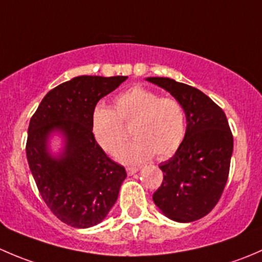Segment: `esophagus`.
<instances>
[{
	"mask_svg": "<svg viewBox=\"0 0 262 262\" xmlns=\"http://www.w3.org/2000/svg\"><path fill=\"white\" fill-rule=\"evenodd\" d=\"M138 171H139L138 167H128V168H126V173H128L129 176L134 175V173L138 172Z\"/></svg>",
	"mask_w": 262,
	"mask_h": 262,
	"instance_id": "34e87169",
	"label": "esophagus"
}]
</instances>
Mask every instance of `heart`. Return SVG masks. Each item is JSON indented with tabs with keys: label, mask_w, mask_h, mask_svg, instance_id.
<instances>
[{
	"label": "heart",
	"mask_w": 262,
	"mask_h": 262,
	"mask_svg": "<svg viewBox=\"0 0 262 262\" xmlns=\"http://www.w3.org/2000/svg\"><path fill=\"white\" fill-rule=\"evenodd\" d=\"M132 124L133 141L119 158L126 163L146 161L153 155L167 158L180 148L186 134L184 107L172 97H160L143 86H134L114 100V110L97 105L91 115L95 141L109 155L115 156L128 138L123 124Z\"/></svg>",
	"instance_id": "1"
}]
</instances>
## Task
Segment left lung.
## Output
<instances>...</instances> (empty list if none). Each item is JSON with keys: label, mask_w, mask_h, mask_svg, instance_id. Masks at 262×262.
<instances>
[{"label": "left lung", "mask_w": 262, "mask_h": 262, "mask_svg": "<svg viewBox=\"0 0 262 262\" xmlns=\"http://www.w3.org/2000/svg\"><path fill=\"white\" fill-rule=\"evenodd\" d=\"M146 80L180 102L187 123L180 148L160 165L163 181L153 202L172 221H198L215 207L228 180L233 152L228 120L223 110L195 87L167 77Z\"/></svg>", "instance_id": "1"}]
</instances>
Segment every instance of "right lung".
<instances>
[{"label": "right lung", "mask_w": 262, "mask_h": 262, "mask_svg": "<svg viewBox=\"0 0 262 262\" xmlns=\"http://www.w3.org/2000/svg\"><path fill=\"white\" fill-rule=\"evenodd\" d=\"M126 78H72L50 90L30 119L26 157L34 180L52 213L75 228L104 221L126 178L125 168L107 157L91 132V115L99 100ZM54 134L63 139L58 155L49 148Z\"/></svg>", "instance_id": "obj_1"}]
</instances>
